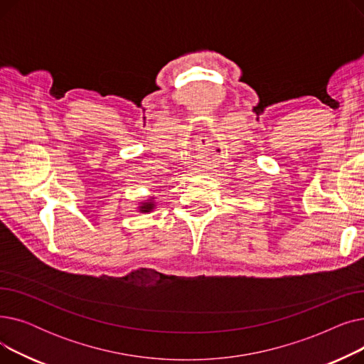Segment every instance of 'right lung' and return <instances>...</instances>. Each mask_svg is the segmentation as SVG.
<instances>
[{"label": "right lung", "mask_w": 364, "mask_h": 364, "mask_svg": "<svg viewBox=\"0 0 364 364\" xmlns=\"http://www.w3.org/2000/svg\"><path fill=\"white\" fill-rule=\"evenodd\" d=\"M151 206H153L151 203H144V205H143V206H141L140 209H141V211H143V213H149V211H150V209H151Z\"/></svg>", "instance_id": "add662e5"}]
</instances>
